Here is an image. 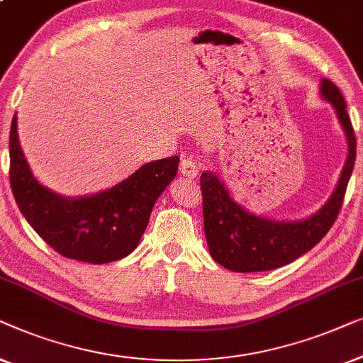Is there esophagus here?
I'll use <instances>...</instances> for the list:
<instances>
[{"mask_svg":"<svg viewBox=\"0 0 363 363\" xmlns=\"http://www.w3.org/2000/svg\"><path fill=\"white\" fill-rule=\"evenodd\" d=\"M179 171L184 177H189V179H194L199 174V167L192 160H182Z\"/></svg>","mask_w":363,"mask_h":363,"instance_id":"obj_1","label":"esophagus"}]
</instances>
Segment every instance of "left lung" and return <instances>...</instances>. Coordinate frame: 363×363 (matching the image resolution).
<instances>
[{
    "label": "left lung",
    "instance_id": "8db88e82",
    "mask_svg": "<svg viewBox=\"0 0 363 363\" xmlns=\"http://www.w3.org/2000/svg\"><path fill=\"white\" fill-rule=\"evenodd\" d=\"M320 99L335 111L347 141V160L333 194L324 206L301 220H277L243 207L213 171H203V232L208 252L223 268L237 273L268 272L303 257L330 230L339 216L355 162V135L345 100L328 79H320Z\"/></svg>",
    "mask_w": 363,
    "mask_h": 363
}]
</instances>
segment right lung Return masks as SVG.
Instances as JSON below:
<instances>
[{
	"instance_id": "right-lung-1",
	"label": "right lung",
	"mask_w": 363,
	"mask_h": 363,
	"mask_svg": "<svg viewBox=\"0 0 363 363\" xmlns=\"http://www.w3.org/2000/svg\"><path fill=\"white\" fill-rule=\"evenodd\" d=\"M9 161L14 199L29 225L62 257L94 264L128 257L140 245L152 207L179 166L177 156L151 161L105 191L62 196L34 177L19 145L16 115L9 133Z\"/></svg>"
}]
</instances>
